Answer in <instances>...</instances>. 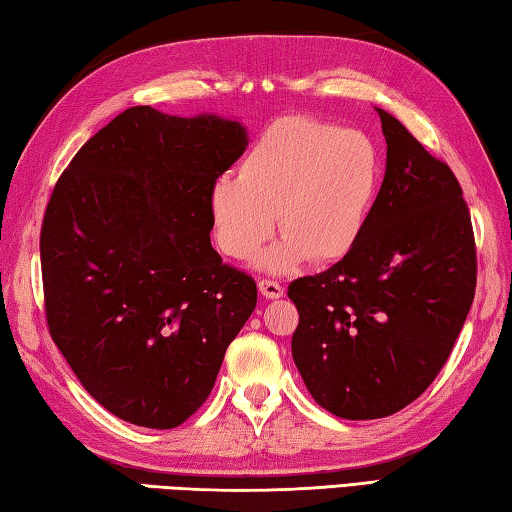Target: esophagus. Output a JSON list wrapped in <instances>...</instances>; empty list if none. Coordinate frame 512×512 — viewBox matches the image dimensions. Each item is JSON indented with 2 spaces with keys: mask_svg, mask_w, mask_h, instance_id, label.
<instances>
[{
  "mask_svg": "<svg viewBox=\"0 0 512 512\" xmlns=\"http://www.w3.org/2000/svg\"><path fill=\"white\" fill-rule=\"evenodd\" d=\"M258 292H261L265 299H281L283 297V286H279L276 281L263 279V281H258Z\"/></svg>",
  "mask_w": 512,
  "mask_h": 512,
  "instance_id": "34e87169",
  "label": "esophagus"
}]
</instances>
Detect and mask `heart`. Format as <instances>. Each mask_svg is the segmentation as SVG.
<instances>
[{"label": "heart", "mask_w": 512, "mask_h": 512, "mask_svg": "<svg viewBox=\"0 0 512 512\" xmlns=\"http://www.w3.org/2000/svg\"><path fill=\"white\" fill-rule=\"evenodd\" d=\"M381 183V154L363 131L315 117H283L254 140L238 177H220L208 192L215 238L224 254L254 258L265 251L270 274L347 256L363 236Z\"/></svg>", "instance_id": "obj_1"}]
</instances>
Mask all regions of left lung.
<instances>
[{"instance_id": "obj_1", "label": "left lung", "mask_w": 512, "mask_h": 512, "mask_svg": "<svg viewBox=\"0 0 512 512\" xmlns=\"http://www.w3.org/2000/svg\"><path fill=\"white\" fill-rule=\"evenodd\" d=\"M385 177L356 247L290 283L292 358L308 392L345 420L397 413L447 363L476 290L472 220L454 172L376 108Z\"/></svg>"}]
</instances>
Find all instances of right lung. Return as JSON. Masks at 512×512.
<instances>
[{"instance_id":"right-lung-1","label":"right lung","mask_w":512,"mask_h":512,"mask_svg":"<svg viewBox=\"0 0 512 512\" xmlns=\"http://www.w3.org/2000/svg\"><path fill=\"white\" fill-rule=\"evenodd\" d=\"M249 145L242 122L133 106L61 174L40 231L49 333L120 420L174 429L211 395L256 283L211 245L208 192Z\"/></svg>"}]
</instances>
